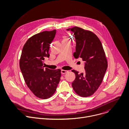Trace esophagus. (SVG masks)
<instances>
[{"label": "esophagus", "mask_w": 129, "mask_h": 129, "mask_svg": "<svg viewBox=\"0 0 129 129\" xmlns=\"http://www.w3.org/2000/svg\"><path fill=\"white\" fill-rule=\"evenodd\" d=\"M68 72V71H67V70H61V73L62 74H64L66 73H67Z\"/></svg>", "instance_id": "esophagus-1"}]
</instances>
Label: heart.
<instances>
[{"label":"heart","mask_w":129,"mask_h":129,"mask_svg":"<svg viewBox=\"0 0 129 129\" xmlns=\"http://www.w3.org/2000/svg\"><path fill=\"white\" fill-rule=\"evenodd\" d=\"M69 38H67V37H63V41H67V40H69Z\"/></svg>","instance_id":"obj_1"}]
</instances>
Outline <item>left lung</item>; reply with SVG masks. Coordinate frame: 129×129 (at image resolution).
Listing matches in <instances>:
<instances>
[{
  "label": "left lung",
  "instance_id": "left-lung-1",
  "mask_svg": "<svg viewBox=\"0 0 129 129\" xmlns=\"http://www.w3.org/2000/svg\"><path fill=\"white\" fill-rule=\"evenodd\" d=\"M69 30L74 33L76 42L74 57L81 58L85 62L83 73L72 71L76 75L72 87L79 96H89L98 89L106 71L108 64L105 51L100 39L92 31L77 26L67 29Z\"/></svg>",
  "mask_w": 129,
  "mask_h": 129
}]
</instances>
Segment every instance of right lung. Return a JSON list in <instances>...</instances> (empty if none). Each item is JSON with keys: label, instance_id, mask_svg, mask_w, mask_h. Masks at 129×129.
Listing matches in <instances>:
<instances>
[{"label": "right lung", "instance_id": "1", "mask_svg": "<svg viewBox=\"0 0 129 129\" xmlns=\"http://www.w3.org/2000/svg\"><path fill=\"white\" fill-rule=\"evenodd\" d=\"M56 30L44 31L30 37L24 44L20 68L28 87L38 98L47 99L55 93L60 81L61 70L44 69L43 60L49 57L50 44Z\"/></svg>", "mask_w": 129, "mask_h": 129}]
</instances>
